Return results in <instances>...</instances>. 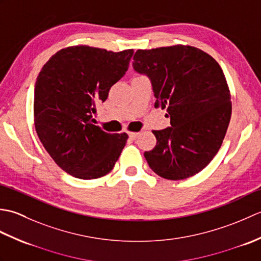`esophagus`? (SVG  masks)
I'll use <instances>...</instances> for the list:
<instances>
[{"label":"esophagus","mask_w":261,"mask_h":261,"mask_svg":"<svg viewBox=\"0 0 261 261\" xmlns=\"http://www.w3.org/2000/svg\"><path fill=\"white\" fill-rule=\"evenodd\" d=\"M139 135H140L139 132H129V137H130V139H132V140L137 139L138 136H139Z\"/></svg>","instance_id":"obj_1"}]
</instances>
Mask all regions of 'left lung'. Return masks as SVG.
<instances>
[{
  "mask_svg": "<svg viewBox=\"0 0 261 261\" xmlns=\"http://www.w3.org/2000/svg\"><path fill=\"white\" fill-rule=\"evenodd\" d=\"M134 68L151 81L154 108L167 109L170 126L153 130L146 151L154 173L170 180L196 175L222 145L231 119V94L218 62L201 49L176 45L139 49Z\"/></svg>",
  "mask_w": 261,
  "mask_h": 261,
  "instance_id": "left-lung-1",
  "label": "left lung"
}]
</instances>
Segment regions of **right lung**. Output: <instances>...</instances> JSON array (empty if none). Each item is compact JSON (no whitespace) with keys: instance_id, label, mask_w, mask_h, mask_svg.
Instances as JSON below:
<instances>
[{"instance_id":"1","label":"right lung","mask_w":261,"mask_h":261,"mask_svg":"<svg viewBox=\"0 0 261 261\" xmlns=\"http://www.w3.org/2000/svg\"><path fill=\"white\" fill-rule=\"evenodd\" d=\"M134 49L108 51L66 47L49 58L37 77L33 118L37 135L60 168L80 179L113 169L127 135L108 134L93 123L95 103L124 76Z\"/></svg>"}]
</instances>
